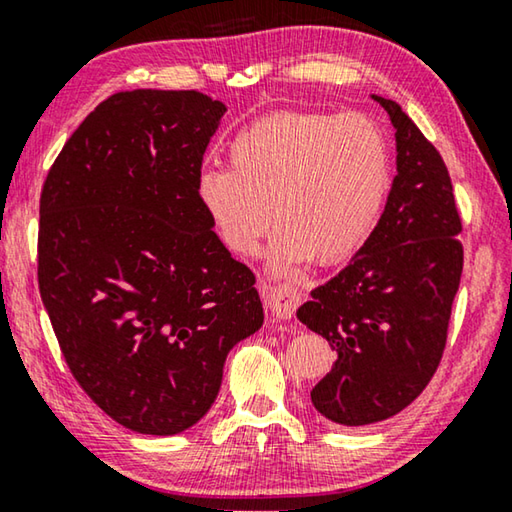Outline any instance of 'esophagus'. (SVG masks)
Here are the masks:
<instances>
[{
	"label": "esophagus",
	"mask_w": 512,
	"mask_h": 512,
	"mask_svg": "<svg viewBox=\"0 0 512 512\" xmlns=\"http://www.w3.org/2000/svg\"><path fill=\"white\" fill-rule=\"evenodd\" d=\"M264 300L277 320H289L298 307L300 293L291 284H275L264 291Z\"/></svg>",
	"instance_id": "esophagus-1"
}]
</instances>
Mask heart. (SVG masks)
<instances>
[{
    "instance_id": "1",
    "label": "heart",
    "mask_w": 512,
    "mask_h": 512,
    "mask_svg": "<svg viewBox=\"0 0 512 512\" xmlns=\"http://www.w3.org/2000/svg\"><path fill=\"white\" fill-rule=\"evenodd\" d=\"M230 169H203L196 198L223 246L250 257L277 219L271 257L334 264L366 244L391 187V146L361 112L282 110L230 137Z\"/></svg>"
}]
</instances>
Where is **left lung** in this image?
I'll return each mask as SVG.
<instances>
[{
	"mask_svg": "<svg viewBox=\"0 0 512 512\" xmlns=\"http://www.w3.org/2000/svg\"><path fill=\"white\" fill-rule=\"evenodd\" d=\"M372 99L395 128L397 176L384 214L350 264L298 309L300 323L336 350L311 404L345 427L393 418L427 388L463 273V225L443 158L400 103Z\"/></svg>",
	"mask_w": 512,
	"mask_h": 512,
	"instance_id": "1",
	"label": "left lung"
}]
</instances>
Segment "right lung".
I'll use <instances>...</instances> for the list:
<instances>
[{"label":"right lung","mask_w":512,"mask_h":512,"mask_svg":"<svg viewBox=\"0 0 512 512\" xmlns=\"http://www.w3.org/2000/svg\"><path fill=\"white\" fill-rule=\"evenodd\" d=\"M225 110L196 90L112 94L42 187L38 284L60 350L92 402L137 433L194 427L228 352L264 323L253 271L196 198Z\"/></svg>","instance_id":"obj_1"}]
</instances>
